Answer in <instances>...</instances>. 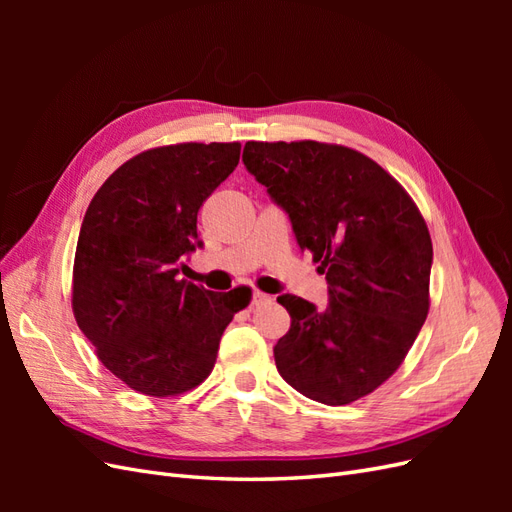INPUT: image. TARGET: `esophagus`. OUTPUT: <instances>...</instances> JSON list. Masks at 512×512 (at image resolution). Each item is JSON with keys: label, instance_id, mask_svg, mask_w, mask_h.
<instances>
[{"label": "esophagus", "instance_id": "esophagus-1", "mask_svg": "<svg viewBox=\"0 0 512 512\" xmlns=\"http://www.w3.org/2000/svg\"><path fill=\"white\" fill-rule=\"evenodd\" d=\"M267 301H269L267 294H262V292H258V290L252 292V301H250L252 307H254V305H262V303H267Z\"/></svg>", "mask_w": 512, "mask_h": 512}]
</instances>
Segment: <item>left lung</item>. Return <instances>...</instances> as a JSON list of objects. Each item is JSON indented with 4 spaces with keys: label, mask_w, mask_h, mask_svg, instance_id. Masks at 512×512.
<instances>
[{
    "label": "left lung",
    "mask_w": 512,
    "mask_h": 512,
    "mask_svg": "<svg viewBox=\"0 0 512 512\" xmlns=\"http://www.w3.org/2000/svg\"><path fill=\"white\" fill-rule=\"evenodd\" d=\"M243 164L329 284L324 309L294 294L277 297L290 314L273 348L277 371L327 406L369 395L406 359L429 312L425 220L382 166L348 147L250 141Z\"/></svg>",
    "instance_id": "1"
}]
</instances>
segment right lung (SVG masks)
Here are the masks:
<instances>
[{
  "mask_svg": "<svg viewBox=\"0 0 512 512\" xmlns=\"http://www.w3.org/2000/svg\"><path fill=\"white\" fill-rule=\"evenodd\" d=\"M239 143L138 153L91 198L74 254L72 309L104 367L130 389L168 397L215 365L220 337L250 288L213 292L179 269L205 243L198 209L237 168Z\"/></svg>",
  "mask_w": 512,
  "mask_h": 512,
  "instance_id": "1",
  "label": "right lung"
}]
</instances>
